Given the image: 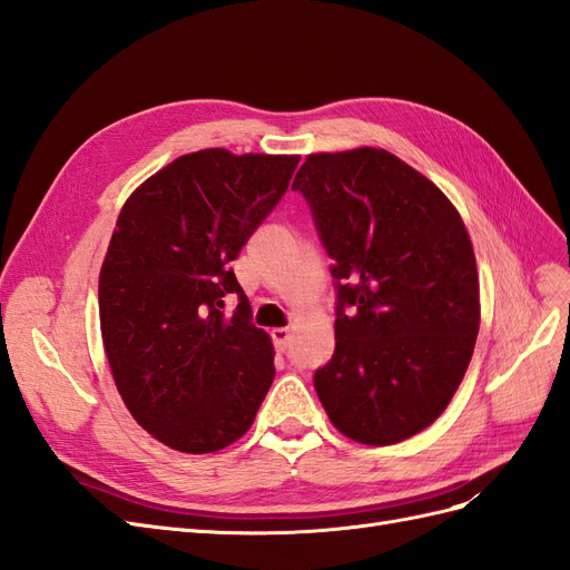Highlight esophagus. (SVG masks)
I'll list each match as a JSON object with an SVG mask.
<instances>
[{"label": "esophagus", "instance_id": "obj_1", "mask_svg": "<svg viewBox=\"0 0 570 570\" xmlns=\"http://www.w3.org/2000/svg\"><path fill=\"white\" fill-rule=\"evenodd\" d=\"M271 337H273L275 350H278V352H285V350L289 347L292 333H289V327H273V331H271Z\"/></svg>", "mask_w": 570, "mask_h": 570}]
</instances>
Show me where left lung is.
Returning <instances> with one entry per match:
<instances>
[{"mask_svg":"<svg viewBox=\"0 0 570 570\" xmlns=\"http://www.w3.org/2000/svg\"><path fill=\"white\" fill-rule=\"evenodd\" d=\"M292 187L312 206L337 281L335 354L314 385L354 442L409 440L450 406L471 364L480 283L442 189L387 149L308 154Z\"/></svg>","mask_w":570,"mask_h":570,"instance_id":"8db88e82","label":"left lung"}]
</instances>
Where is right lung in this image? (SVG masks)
Returning <instances> with one entry per match:
<instances>
[{
	"label": "right lung",
	"instance_id": "obj_1",
	"mask_svg": "<svg viewBox=\"0 0 570 570\" xmlns=\"http://www.w3.org/2000/svg\"><path fill=\"white\" fill-rule=\"evenodd\" d=\"M297 154H183L126 199L99 271V325L120 400L166 446L212 454L243 438L273 383V344L230 262ZM240 304L223 315L222 297Z\"/></svg>",
	"mask_w": 570,
	"mask_h": 570
}]
</instances>
